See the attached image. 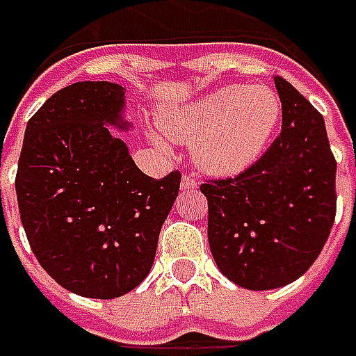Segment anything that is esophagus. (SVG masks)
Here are the masks:
<instances>
[{
	"mask_svg": "<svg viewBox=\"0 0 356 356\" xmlns=\"http://www.w3.org/2000/svg\"><path fill=\"white\" fill-rule=\"evenodd\" d=\"M180 188L182 190H194V188H198V182H196V178L192 176V174H184L182 176V182H180Z\"/></svg>",
	"mask_w": 356,
	"mask_h": 356,
	"instance_id": "esophagus-1",
	"label": "esophagus"
}]
</instances>
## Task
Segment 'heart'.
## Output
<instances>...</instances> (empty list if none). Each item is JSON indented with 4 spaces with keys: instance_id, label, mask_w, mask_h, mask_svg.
<instances>
[{
    "instance_id": "heart-1",
    "label": "heart",
    "mask_w": 356,
    "mask_h": 356,
    "mask_svg": "<svg viewBox=\"0 0 356 356\" xmlns=\"http://www.w3.org/2000/svg\"><path fill=\"white\" fill-rule=\"evenodd\" d=\"M280 122V95L264 85L220 87L158 115V127L168 138L192 144L194 162L222 178L252 168Z\"/></svg>"
}]
</instances>
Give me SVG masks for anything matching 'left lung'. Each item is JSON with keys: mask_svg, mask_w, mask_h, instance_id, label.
I'll use <instances>...</instances> for the list:
<instances>
[{"mask_svg": "<svg viewBox=\"0 0 356 356\" xmlns=\"http://www.w3.org/2000/svg\"><path fill=\"white\" fill-rule=\"evenodd\" d=\"M281 134L252 168L202 184L208 243L218 269L239 287L267 291L299 280L335 222L337 162L325 120L281 76Z\"/></svg>", "mask_w": 356, "mask_h": 356, "instance_id": "1", "label": "left lung"}]
</instances>
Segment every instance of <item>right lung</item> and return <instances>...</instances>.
I'll use <instances>...</instances> for the list:
<instances>
[{"label":"right lung","mask_w":356,"mask_h":356,"mask_svg":"<svg viewBox=\"0 0 356 356\" xmlns=\"http://www.w3.org/2000/svg\"><path fill=\"white\" fill-rule=\"evenodd\" d=\"M127 89L81 81L57 90L27 122L15 192L37 261L61 287L115 299L148 275L180 174L138 170L122 136Z\"/></svg>","instance_id":"obj_1"}]
</instances>
